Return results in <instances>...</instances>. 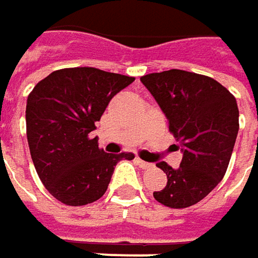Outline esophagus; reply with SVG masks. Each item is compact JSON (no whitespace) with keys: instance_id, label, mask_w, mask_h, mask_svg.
Segmentation results:
<instances>
[{"instance_id":"1","label":"esophagus","mask_w":258,"mask_h":258,"mask_svg":"<svg viewBox=\"0 0 258 258\" xmlns=\"http://www.w3.org/2000/svg\"><path fill=\"white\" fill-rule=\"evenodd\" d=\"M135 160H137V163L139 164V167H142V169H150V167L153 166V164H150V163L144 161V160H142V158H139V157H137Z\"/></svg>"}]
</instances>
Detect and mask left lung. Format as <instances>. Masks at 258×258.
I'll return each mask as SVG.
<instances>
[{"mask_svg": "<svg viewBox=\"0 0 258 258\" xmlns=\"http://www.w3.org/2000/svg\"><path fill=\"white\" fill-rule=\"evenodd\" d=\"M141 82L169 120V131L183 145L180 166L157 167L167 183L154 198L170 209H186L216 188L228 170L239 129L235 97L213 78L172 69L150 73Z\"/></svg>", "mask_w": 258, "mask_h": 258, "instance_id": "left-lung-1", "label": "left lung"}]
</instances>
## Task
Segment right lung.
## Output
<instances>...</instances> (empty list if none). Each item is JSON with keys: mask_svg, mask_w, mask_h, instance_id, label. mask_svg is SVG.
Listing matches in <instances>:
<instances>
[{"mask_svg": "<svg viewBox=\"0 0 258 258\" xmlns=\"http://www.w3.org/2000/svg\"><path fill=\"white\" fill-rule=\"evenodd\" d=\"M135 81L95 67L60 69L36 83L26 104V134L36 173L66 206H86L105 194L114 166L132 153L110 154L89 134L110 100Z\"/></svg>", "mask_w": 258, "mask_h": 258, "instance_id": "right-lung-1", "label": "right lung"}]
</instances>
